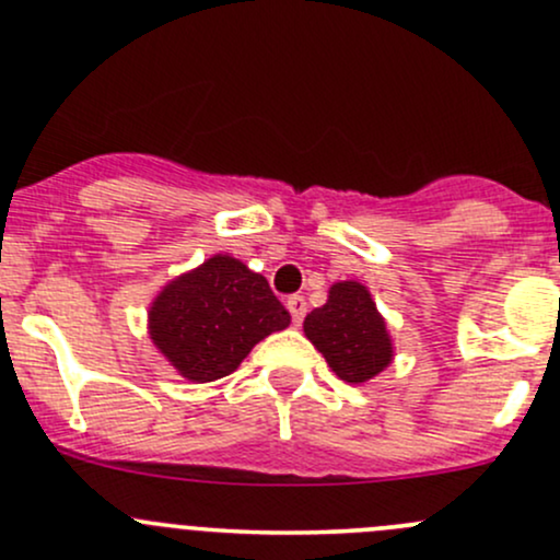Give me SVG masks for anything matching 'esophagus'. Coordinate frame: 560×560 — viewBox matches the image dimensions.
Here are the masks:
<instances>
[{
  "label": "esophagus",
  "mask_w": 560,
  "mask_h": 560,
  "mask_svg": "<svg viewBox=\"0 0 560 560\" xmlns=\"http://www.w3.org/2000/svg\"><path fill=\"white\" fill-rule=\"evenodd\" d=\"M287 308H290L294 324H303L305 313H308V303H305L303 294H292V298L287 300Z\"/></svg>",
  "instance_id": "esophagus-1"
}]
</instances>
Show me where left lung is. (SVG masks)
<instances>
[{"label": "left lung", "instance_id": "1", "mask_svg": "<svg viewBox=\"0 0 560 560\" xmlns=\"http://www.w3.org/2000/svg\"><path fill=\"white\" fill-rule=\"evenodd\" d=\"M305 337L346 383H366L390 364V337L366 287L340 281L327 305L305 316Z\"/></svg>", "mask_w": 560, "mask_h": 560}]
</instances>
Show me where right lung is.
Returning <instances> with one entry per match:
<instances>
[{"label": "right lung", "instance_id": "1", "mask_svg": "<svg viewBox=\"0 0 560 560\" xmlns=\"http://www.w3.org/2000/svg\"><path fill=\"white\" fill-rule=\"evenodd\" d=\"M287 324L290 311L268 281L229 255L164 287L149 313L151 340L194 383L231 374L262 337Z\"/></svg>", "mask_w": 560, "mask_h": 560}]
</instances>
